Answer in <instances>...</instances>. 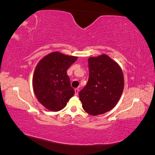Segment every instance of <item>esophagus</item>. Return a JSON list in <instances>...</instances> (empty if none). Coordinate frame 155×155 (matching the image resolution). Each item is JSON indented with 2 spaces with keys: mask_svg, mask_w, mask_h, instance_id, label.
Wrapping results in <instances>:
<instances>
[{
  "mask_svg": "<svg viewBox=\"0 0 155 155\" xmlns=\"http://www.w3.org/2000/svg\"><path fill=\"white\" fill-rule=\"evenodd\" d=\"M74 91H75V95L78 96V93H79V88H75Z\"/></svg>",
  "mask_w": 155,
  "mask_h": 155,
  "instance_id": "esophagus-1",
  "label": "esophagus"
}]
</instances>
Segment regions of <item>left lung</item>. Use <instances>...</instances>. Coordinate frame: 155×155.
Returning <instances> with one entry per match:
<instances>
[{"label":"left lung","mask_w":155,"mask_h":155,"mask_svg":"<svg viewBox=\"0 0 155 155\" xmlns=\"http://www.w3.org/2000/svg\"><path fill=\"white\" fill-rule=\"evenodd\" d=\"M88 63V80L79 96L83 109L97 116L111 110L118 102L124 87V74L107 55L90 58Z\"/></svg>","instance_id":"left-lung-1"}]
</instances>
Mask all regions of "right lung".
I'll return each mask as SVG.
<instances>
[{"label":"right lung","mask_w":155,"mask_h":155,"mask_svg":"<svg viewBox=\"0 0 155 155\" xmlns=\"http://www.w3.org/2000/svg\"><path fill=\"white\" fill-rule=\"evenodd\" d=\"M77 57L51 53L37 64L33 76V87L37 100L51 111H59L67 105L75 93L67 71Z\"/></svg>","instance_id":"add662e5"}]
</instances>
